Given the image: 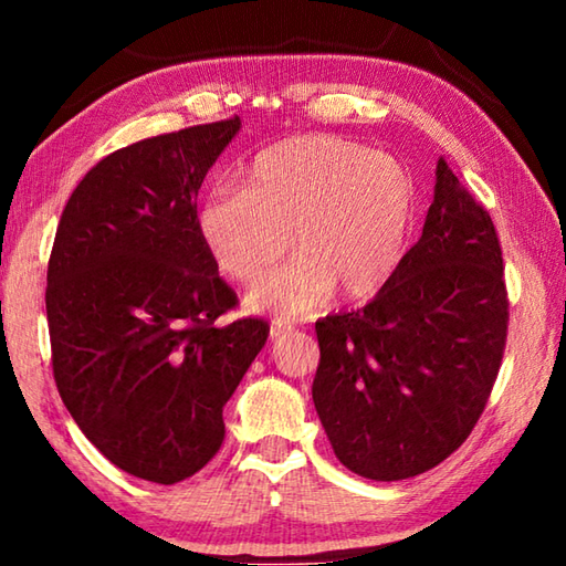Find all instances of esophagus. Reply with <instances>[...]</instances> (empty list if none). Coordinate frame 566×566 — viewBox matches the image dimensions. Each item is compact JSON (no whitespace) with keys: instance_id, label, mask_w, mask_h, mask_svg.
Wrapping results in <instances>:
<instances>
[{"instance_id":"34e87169","label":"esophagus","mask_w":566,"mask_h":566,"mask_svg":"<svg viewBox=\"0 0 566 566\" xmlns=\"http://www.w3.org/2000/svg\"><path fill=\"white\" fill-rule=\"evenodd\" d=\"M286 332H292V324L290 322H282V319H276V322H272V329H270V334H272V339H280V337H284Z\"/></svg>"}]
</instances>
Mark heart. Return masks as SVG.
<instances>
[{
	"mask_svg": "<svg viewBox=\"0 0 566 566\" xmlns=\"http://www.w3.org/2000/svg\"><path fill=\"white\" fill-rule=\"evenodd\" d=\"M415 185L399 159L334 134H304L264 149L239 191L217 189L199 209L202 242L227 276L254 284L289 253L301 260L254 286L256 312H314L339 290L367 300L405 254Z\"/></svg>",
	"mask_w": 566,
	"mask_h": 566,
	"instance_id": "obj_1",
	"label": "heart"
}]
</instances>
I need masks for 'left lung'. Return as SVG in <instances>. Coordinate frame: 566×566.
Masks as SVG:
<instances>
[{"label": "left lung", "mask_w": 566, "mask_h": 566, "mask_svg": "<svg viewBox=\"0 0 566 566\" xmlns=\"http://www.w3.org/2000/svg\"><path fill=\"white\" fill-rule=\"evenodd\" d=\"M506 324L492 217L439 159L419 242L367 306L314 324L312 399L339 462L397 482L457 452L500 375Z\"/></svg>", "instance_id": "left-lung-1"}]
</instances>
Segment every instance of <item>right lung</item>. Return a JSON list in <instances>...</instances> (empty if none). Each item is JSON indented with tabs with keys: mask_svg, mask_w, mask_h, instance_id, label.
Instances as JSON below:
<instances>
[{
	"mask_svg": "<svg viewBox=\"0 0 566 566\" xmlns=\"http://www.w3.org/2000/svg\"><path fill=\"white\" fill-rule=\"evenodd\" d=\"M239 117L142 139L72 191L46 270L52 369L84 437L127 474L177 484L224 442L222 409L270 337L219 317L237 294L202 242L197 195Z\"/></svg>",
	"mask_w": 566,
	"mask_h": 566,
	"instance_id": "1",
	"label": "right lung"
}]
</instances>
